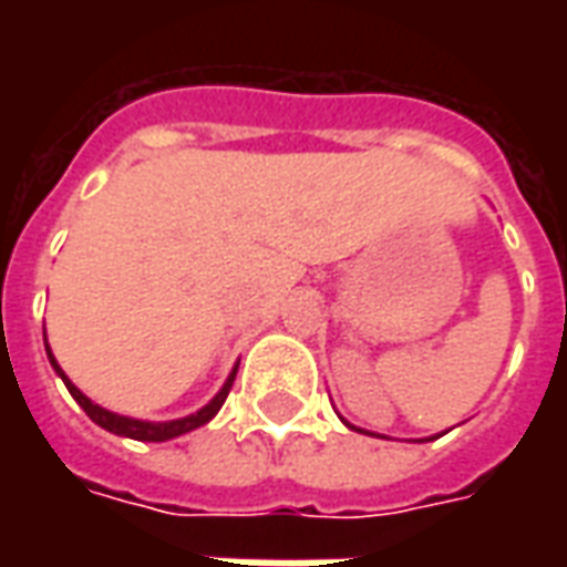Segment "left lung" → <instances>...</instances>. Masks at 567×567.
Instances as JSON below:
<instances>
[{
    "label": "left lung",
    "mask_w": 567,
    "mask_h": 567,
    "mask_svg": "<svg viewBox=\"0 0 567 567\" xmlns=\"http://www.w3.org/2000/svg\"><path fill=\"white\" fill-rule=\"evenodd\" d=\"M343 422H346V419H343ZM346 425H349V422H346ZM349 427H352V431H361V427H355V425H349ZM370 437H380V434H373V431H370ZM437 437H440V434H437Z\"/></svg>",
    "instance_id": "obj_1"
}]
</instances>
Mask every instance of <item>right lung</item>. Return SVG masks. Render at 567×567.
Instances as JSON below:
<instances>
[{
  "mask_svg": "<svg viewBox=\"0 0 567 567\" xmlns=\"http://www.w3.org/2000/svg\"><path fill=\"white\" fill-rule=\"evenodd\" d=\"M44 349H48V358H51V368L56 370V377L66 382L69 394L79 401V406L87 413V416L96 422L100 427H105V431H112V434H117V437H130V440H145V443H163V440H173V437H182V434H187V431H194V427L206 425L218 410H221V404L227 401V394H230V385H234L236 380V368L230 370V377H227V382L221 385V392L212 398L209 404L203 406V410H197V413H190V416L185 419H173V422H142V419H130V416H117V413H112V410H103L100 404H93L91 398L84 392H79L75 385H72V380H69L66 373H63V368L56 364V358L51 355V346L44 343Z\"/></svg>",
  "mask_w": 567,
  "mask_h": 567,
  "instance_id": "add662e5",
  "label": "right lung"
}]
</instances>
